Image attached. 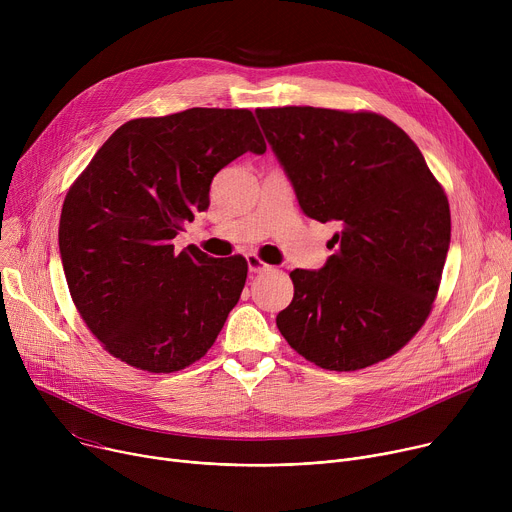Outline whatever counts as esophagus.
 Returning <instances> with one entry per match:
<instances>
[{
	"instance_id": "esophagus-1",
	"label": "esophagus",
	"mask_w": 512,
	"mask_h": 512,
	"mask_svg": "<svg viewBox=\"0 0 512 512\" xmlns=\"http://www.w3.org/2000/svg\"><path fill=\"white\" fill-rule=\"evenodd\" d=\"M247 265H249V271L251 273H263V271H269L271 267L267 263H263L257 255H247Z\"/></svg>"
}]
</instances>
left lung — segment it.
<instances>
[{"label": "left lung", "mask_w": 512, "mask_h": 512, "mask_svg": "<svg viewBox=\"0 0 512 512\" xmlns=\"http://www.w3.org/2000/svg\"><path fill=\"white\" fill-rule=\"evenodd\" d=\"M300 208L337 222L320 271L294 269L277 329L331 371L392 357L425 324L451 239L449 202L412 138L376 112L257 108Z\"/></svg>", "instance_id": "1"}]
</instances>
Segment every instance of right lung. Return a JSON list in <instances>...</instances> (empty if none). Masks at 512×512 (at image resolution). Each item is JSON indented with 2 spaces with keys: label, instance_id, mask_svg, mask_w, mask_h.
<instances>
[{
  "label": "right lung",
  "instance_id": "1",
  "mask_svg": "<svg viewBox=\"0 0 512 512\" xmlns=\"http://www.w3.org/2000/svg\"><path fill=\"white\" fill-rule=\"evenodd\" d=\"M267 145L251 110L190 108L122 124L69 188L59 251L87 329L116 359L171 374L202 359L241 298L247 259L173 239L214 175Z\"/></svg>",
  "mask_w": 512,
  "mask_h": 512
}]
</instances>
